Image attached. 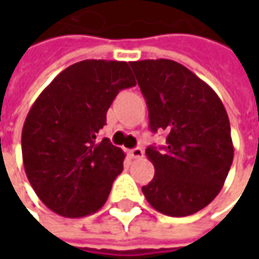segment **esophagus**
I'll return each mask as SVG.
<instances>
[{
  "mask_svg": "<svg viewBox=\"0 0 259 259\" xmlns=\"http://www.w3.org/2000/svg\"><path fill=\"white\" fill-rule=\"evenodd\" d=\"M130 155H131L133 158H143V157H144V151H143V148L137 147V148H133V150L130 151Z\"/></svg>",
  "mask_w": 259,
  "mask_h": 259,
  "instance_id": "1",
  "label": "esophagus"
}]
</instances>
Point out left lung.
Segmentation results:
<instances>
[{"label": "left lung", "mask_w": 259, "mask_h": 259, "mask_svg": "<svg viewBox=\"0 0 259 259\" xmlns=\"http://www.w3.org/2000/svg\"><path fill=\"white\" fill-rule=\"evenodd\" d=\"M130 65L147 101L150 130L167 133L164 147L145 150L155 173L143 193L160 213H196L218 196L232 165L226 109L210 86L174 60Z\"/></svg>", "instance_id": "8db88e82"}]
</instances>
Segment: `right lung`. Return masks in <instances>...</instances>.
<instances>
[{"label": "right lung", "instance_id": "1", "mask_svg": "<svg viewBox=\"0 0 259 259\" xmlns=\"http://www.w3.org/2000/svg\"><path fill=\"white\" fill-rule=\"evenodd\" d=\"M126 62L82 60L60 72L30 108L21 134L27 179L55 213L99 210L124 168V151L98 141L121 89L135 86Z\"/></svg>", "mask_w": 259, "mask_h": 259}]
</instances>
